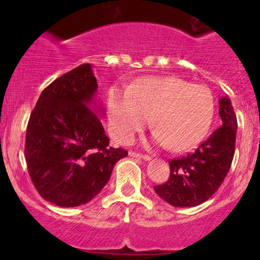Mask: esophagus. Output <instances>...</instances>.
<instances>
[{
	"label": "esophagus",
	"mask_w": 260,
	"mask_h": 260,
	"mask_svg": "<svg viewBox=\"0 0 260 260\" xmlns=\"http://www.w3.org/2000/svg\"><path fill=\"white\" fill-rule=\"evenodd\" d=\"M129 156L131 157H136V158H142V159H145V161H149V159H151V157L147 156V154L138 153V152H133V151L129 152Z\"/></svg>",
	"instance_id": "34e87169"
}]
</instances>
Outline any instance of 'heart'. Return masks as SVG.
<instances>
[{"label": "heart", "mask_w": 260, "mask_h": 260, "mask_svg": "<svg viewBox=\"0 0 260 260\" xmlns=\"http://www.w3.org/2000/svg\"><path fill=\"white\" fill-rule=\"evenodd\" d=\"M210 89L174 77L147 78L128 90L112 89L108 98L109 129L114 140L128 142L149 122L153 142L185 152L203 141L214 115Z\"/></svg>", "instance_id": "1"}]
</instances>
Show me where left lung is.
Listing matches in <instances>:
<instances>
[{
  "instance_id": "left-lung-1",
  "label": "left lung",
  "mask_w": 260,
  "mask_h": 260,
  "mask_svg": "<svg viewBox=\"0 0 260 260\" xmlns=\"http://www.w3.org/2000/svg\"><path fill=\"white\" fill-rule=\"evenodd\" d=\"M221 127L187 156L170 161V177L154 186L157 195L176 208L205 203L217 191L232 166L237 138V115L228 96L219 99Z\"/></svg>"
}]
</instances>
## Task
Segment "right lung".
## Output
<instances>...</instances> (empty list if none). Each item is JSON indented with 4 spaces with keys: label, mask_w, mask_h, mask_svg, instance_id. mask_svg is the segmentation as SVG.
Masks as SVG:
<instances>
[{
    "label": "right lung",
    "mask_w": 260,
    "mask_h": 260,
    "mask_svg": "<svg viewBox=\"0 0 260 260\" xmlns=\"http://www.w3.org/2000/svg\"><path fill=\"white\" fill-rule=\"evenodd\" d=\"M96 90L93 67L79 65L44 89L28 119V175L41 198L61 208L95 198L111 179L114 165L128 154L109 146Z\"/></svg>",
    "instance_id": "right-lung-1"
}]
</instances>
